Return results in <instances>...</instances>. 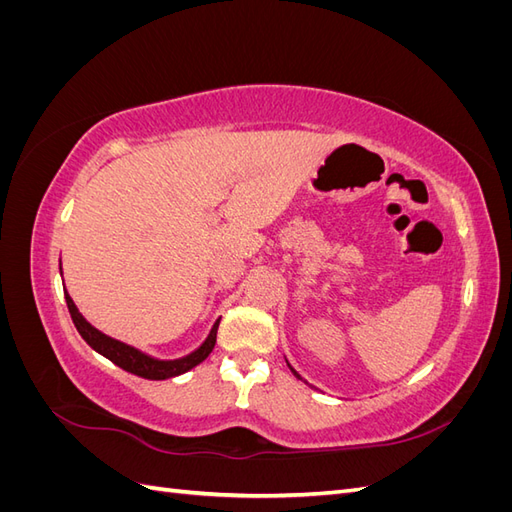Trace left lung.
Returning a JSON list of instances; mask_svg holds the SVG:
<instances>
[{
  "mask_svg": "<svg viewBox=\"0 0 512 512\" xmlns=\"http://www.w3.org/2000/svg\"><path fill=\"white\" fill-rule=\"evenodd\" d=\"M286 363H288V361H286ZM288 367H290V363H288ZM290 369H292V367H290ZM292 374H294V376H297L299 380H303V378H301V376H299V374H297V371H294V369H292Z\"/></svg>",
  "mask_w": 512,
  "mask_h": 512,
  "instance_id": "left-lung-1",
  "label": "left lung"
}]
</instances>
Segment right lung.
Segmentation results:
<instances>
[{
	"instance_id": "add662e5",
	"label": "right lung",
	"mask_w": 512,
	"mask_h": 512,
	"mask_svg": "<svg viewBox=\"0 0 512 512\" xmlns=\"http://www.w3.org/2000/svg\"><path fill=\"white\" fill-rule=\"evenodd\" d=\"M64 294H66V303H68L74 327H76V331L81 333V337L85 339V342L91 348H94L96 352L106 356L108 361H113L115 365H119L121 369H126V371H130V374L147 378V380H166V378H175V376L185 374V371H190L192 367H196L198 363H203L207 359V356L213 350V346H215V337H218L220 320L213 324L209 337L205 339L203 346H200L198 350H194L188 356H183V359L160 361V359H153V356H149V354H145L141 350H136V348H132L128 344L119 342V339H113V337L104 335L96 327H91V324L83 318V314L79 312V309H76V305H74L70 294L66 292V288H64Z\"/></svg>"
}]
</instances>
